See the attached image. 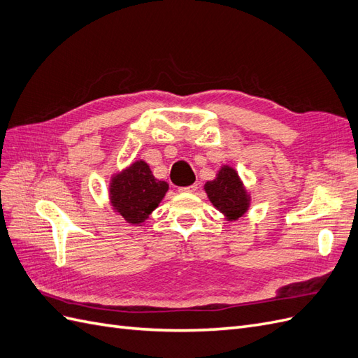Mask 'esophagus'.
Segmentation results:
<instances>
[{"instance_id":"1","label":"esophagus","mask_w":358,"mask_h":358,"mask_svg":"<svg viewBox=\"0 0 358 358\" xmlns=\"http://www.w3.org/2000/svg\"><path fill=\"white\" fill-rule=\"evenodd\" d=\"M197 188H199L197 183H194V185L179 188V192H183V194H191V192H196V191H197Z\"/></svg>"}]
</instances>
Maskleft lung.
<instances>
[{"label": "left lung", "mask_w": 358, "mask_h": 358, "mask_svg": "<svg viewBox=\"0 0 358 358\" xmlns=\"http://www.w3.org/2000/svg\"><path fill=\"white\" fill-rule=\"evenodd\" d=\"M204 191L216 210L227 221H237L249 210L251 194L246 189L239 173L231 166L222 164L213 180L204 183Z\"/></svg>", "instance_id": "8db88e82"}]
</instances>
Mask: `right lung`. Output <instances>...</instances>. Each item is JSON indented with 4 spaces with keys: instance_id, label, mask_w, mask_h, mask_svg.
<instances>
[{
    "instance_id": "add662e5",
    "label": "right lung",
    "mask_w": 358,
    "mask_h": 358,
    "mask_svg": "<svg viewBox=\"0 0 358 358\" xmlns=\"http://www.w3.org/2000/svg\"><path fill=\"white\" fill-rule=\"evenodd\" d=\"M169 183L158 180L143 159L113 173L109 185V201L116 215L128 224L142 227L164 199Z\"/></svg>"
}]
</instances>
